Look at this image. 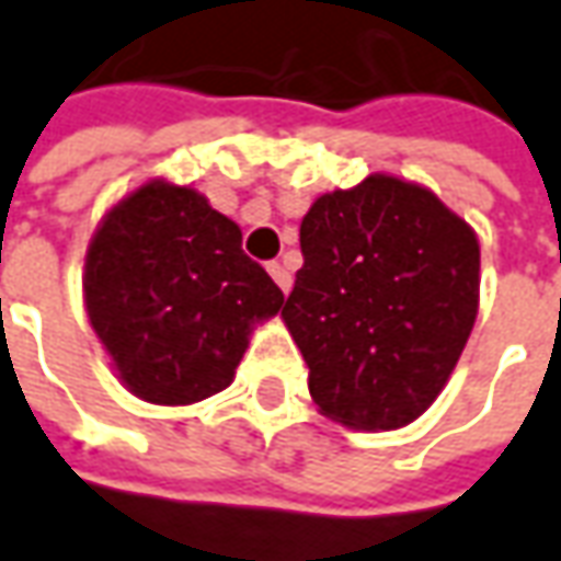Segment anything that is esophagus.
<instances>
[{"mask_svg": "<svg viewBox=\"0 0 561 561\" xmlns=\"http://www.w3.org/2000/svg\"><path fill=\"white\" fill-rule=\"evenodd\" d=\"M266 270H270V276H273V282H276L282 291L288 295V288H291V273H288V270H285V266H282V263H276V261L270 263Z\"/></svg>", "mask_w": 561, "mask_h": 561, "instance_id": "esophagus-1", "label": "esophagus"}]
</instances>
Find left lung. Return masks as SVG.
Masks as SVG:
<instances>
[{"label":"left lung","mask_w":561,"mask_h":561,"mask_svg":"<svg viewBox=\"0 0 561 561\" xmlns=\"http://www.w3.org/2000/svg\"><path fill=\"white\" fill-rule=\"evenodd\" d=\"M282 319L329 419L391 432L454 373L478 313L481 251L428 188L369 176L313 202Z\"/></svg>","instance_id":"left-lung-1"}]
</instances>
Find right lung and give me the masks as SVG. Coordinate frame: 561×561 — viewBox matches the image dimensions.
<instances>
[{
	"label": "right lung",
	"instance_id": "right-lung-1",
	"mask_svg": "<svg viewBox=\"0 0 561 561\" xmlns=\"http://www.w3.org/2000/svg\"><path fill=\"white\" fill-rule=\"evenodd\" d=\"M87 313L124 385L183 407L222 391L251 325L285 295L242 251V229L185 185L148 183L117 204L87 251Z\"/></svg>",
	"mask_w": 561,
	"mask_h": 561
}]
</instances>
